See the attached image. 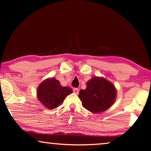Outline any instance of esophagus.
<instances>
[{
  "instance_id": "1",
  "label": "esophagus",
  "mask_w": 151,
  "mask_h": 151,
  "mask_svg": "<svg viewBox=\"0 0 151 151\" xmlns=\"http://www.w3.org/2000/svg\"><path fill=\"white\" fill-rule=\"evenodd\" d=\"M73 92L75 93V94H78V92H79V89L78 88H73Z\"/></svg>"
}]
</instances>
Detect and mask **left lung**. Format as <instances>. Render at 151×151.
I'll return each instance as SVG.
<instances>
[{
  "label": "left lung",
  "instance_id": "8db88e82",
  "mask_svg": "<svg viewBox=\"0 0 151 151\" xmlns=\"http://www.w3.org/2000/svg\"><path fill=\"white\" fill-rule=\"evenodd\" d=\"M116 96L115 86L105 78L93 77L87 82L86 88L81 90L78 97L83 106L92 113L108 109Z\"/></svg>",
  "mask_w": 151,
  "mask_h": 151
}]
</instances>
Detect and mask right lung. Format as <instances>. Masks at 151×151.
I'll return each mask as SVG.
<instances>
[{
  "label": "right lung",
  "mask_w": 151,
  "mask_h": 151,
  "mask_svg": "<svg viewBox=\"0 0 151 151\" xmlns=\"http://www.w3.org/2000/svg\"><path fill=\"white\" fill-rule=\"evenodd\" d=\"M73 92L70 87L62 86L55 78H47L37 88V98L46 108H56L63 102L68 95Z\"/></svg>",
  "instance_id": "add662e5"
}]
</instances>
